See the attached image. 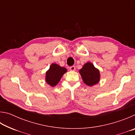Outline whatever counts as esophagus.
Masks as SVG:
<instances>
[{
	"mask_svg": "<svg viewBox=\"0 0 135 135\" xmlns=\"http://www.w3.org/2000/svg\"><path fill=\"white\" fill-rule=\"evenodd\" d=\"M70 71H74L76 70V67H75V66H71V67H70Z\"/></svg>",
	"mask_w": 135,
	"mask_h": 135,
	"instance_id": "obj_1",
	"label": "esophagus"
}]
</instances>
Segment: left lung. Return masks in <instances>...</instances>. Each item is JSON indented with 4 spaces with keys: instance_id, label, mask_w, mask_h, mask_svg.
<instances>
[{
    "instance_id": "obj_1",
    "label": "left lung",
    "mask_w": 135,
    "mask_h": 135,
    "mask_svg": "<svg viewBox=\"0 0 135 135\" xmlns=\"http://www.w3.org/2000/svg\"><path fill=\"white\" fill-rule=\"evenodd\" d=\"M79 73L83 82L87 86H93L100 81L99 70L91 62H88L84 64L83 67L79 70Z\"/></svg>"
}]
</instances>
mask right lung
<instances>
[{
	"mask_svg": "<svg viewBox=\"0 0 135 135\" xmlns=\"http://www.w3.org/2000/svg\"><path fill=\"white\" fill-rule=\"evenodd\" d=\"M67 70L65 67H61L57 64L52 63L49 69L46 72L45 81L51 87L55 86Z\"/></svg>",
	"mask_w": 135,
	"mask_h": 135,
	"instance_id": "1",
	"label": "right lung"
}]
</instances>
